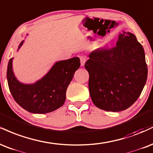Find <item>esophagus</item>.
Wrapping results in <instances>:
<instances>
[{
	"mask_svg": "<svg viewBox=\"0 0 153 153\" xmlns=\"http://www.w3.org/2000/svg\"><path fill=\"white\" fill-rule=\"evenodd\" d=\"M80 62H81V66H84V64H85L86 62V57L83 56H80Z\"/></svg>",
	"mask_w": 153,
	"mask_h": 153,
	"instance_id": "1",
	"label": "esophagus"
}]
</instances>
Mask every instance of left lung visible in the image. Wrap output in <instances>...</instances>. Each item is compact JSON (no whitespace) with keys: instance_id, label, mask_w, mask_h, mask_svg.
<instances>
[{"instance_id":"obj_1","label":"left lung","mask_w":153,"mask_h":153,"mask_svg":"<svg viewBox=\"0 0 153 153\" xmlns=\"http://www.w3.org/2000/svg\"><path fill=\"white\" fill-rule=\"evenodd\" d=\"M85 63L93 103L105 111L120 112L134 103L148 77L143 46L133 33H120L116 46L91 52Z\"/></svg>"}]
</instances>
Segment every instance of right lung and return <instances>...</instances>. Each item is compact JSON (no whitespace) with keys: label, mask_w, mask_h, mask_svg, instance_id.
<instances>
[{"label":"right lung","mask_w":153,"mask_h":153,"mask_svg":"<svg viewBox=\"0 0 153 153\" xmlns=\"http://www.w3.org/2000/svg\"><path fill=\"white\" fill-rule=\"evenodd\" d=\"M23 42H21L18 51ZM13 59L8 62L7 80L13 97L21 107L33 114H45L64 105L66 89L80 66L79 58L56 62L46 75L33 84H24L17 79L13 70Z\"/></svg>","instance_id":"right-lung-1"}]
</instances>
